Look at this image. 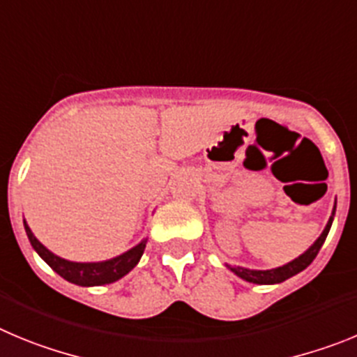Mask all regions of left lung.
I'll list each match as a JSON object with an SVG mask.
<instances>
[{
    "mask_svg": "<svg viewBox=\"0 0 357 357\" xmlns=\"http://www.w3.org/2000/svg\"><path fill=\"white\" fill-rule=\"evenodd\" d=\"M335 211H336V202H335V208H333V213H331L329 220H327L326 227H324L322 234H320L319 238L314 240V243L310 247V249L304 250L303 255L298 256V258L291 259V261L287 263V265L278 266V268H271V271H252V268L233 266V265H227V263L226 266L231 272H234V274L238 275V278H242L243 281L255 282V284H278V282H282V281H287V279L294 278L295 274H298V272H303L304 268H307V266L311 265V261L317 258L320 247L324 245V242H326L327 238V233H329L333 218H335Z\"/></svg>",
    "mask_w": 357,
    "mask_h": 357,
    "instance_id": "8db88e82",
    "label": "left lung"
}]
</instances>
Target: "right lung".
Returning a JSON list of instances; mask_svg holds the SVG:
<instances>
[{
	"instance_id": "add662e5",
	"label": "right lung",
	"mask_w": 357,
	"mask_h": 357,
	"mask_svg": "<svg viewBox=\"0 0 357 357\" xmlns=\"http://www.w3.org/2000/svg\"><path fill=\"white\" fill-rule=\"evenodd\" d=\"M24 229H26L28 240H30L31 247L37 250V255L47 263L59 275H62L66 281L75 282L79 287H101V284H110V282L119 281L121 278L133 271L137 263L140 261L146 249L147 238H144L139 245L131 247L130 250L123 252L121 256L107 259V261H92V263H78L69 261L60 256L53 255L50 249L43 245L35 238V234L28 227L26 220H24Z\"/></svg>"
}]
</instances>
